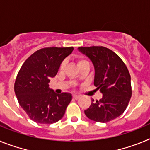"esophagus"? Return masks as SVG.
<instances>
[{
    "label": "esophagus",
    "instance_id": "1",
    "mask_svg": "<svg viewBox=\"0 0 150 150\" xmlns=\"http://www.w3.org/2000/svg\"><path fill=\"white\" fill-rule=\"evenodd\" d=\"M73 98H74V99H75V100H78V99H79L80 97H79V95H73Z\"/></svg>",
    "mask_w": 150,
    "mask_h": 150
}]
</instances>
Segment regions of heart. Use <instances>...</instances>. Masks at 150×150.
Instances as JSON below:
<instances>
[{
	"label": "heart",
	"mask_w": 150,
	"mask_h": 150,
	"mask_svg": "<svg viewBox=\"0 0 150 150\" xmlns=\"http://www.w3.org/2000/svg\"><path fill=\"white\" fill-rule=\"evenodd\" d=\"M84 62H86V61H85V60H79L78 61V65H80V64H82L83 63H84ZM64 65H65V64L64 63H62V65H61L60 67V69L61 70H62V69L64 67Z\"/></svg>",
	"instance_id": "obj_1"
}]
</instances>
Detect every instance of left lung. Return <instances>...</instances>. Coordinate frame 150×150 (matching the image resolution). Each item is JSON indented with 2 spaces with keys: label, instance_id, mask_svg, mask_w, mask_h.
<instances>
[{
  "label": "left lung",
  "instance_id": "left-lung-1",
  "mask_svg": "<svg viewBox=\"0 0 150 150\" xmlns=\"http://www.w3.org/2000/svg\"><path fill=\"white\" fill-rule=\"evenodd\" d=\"M95 67L94 84L103 94L99 100L91 99L85 114L91 120L107 122L125 110L132 97L131 76L126 65L114 52L104 46L79 47Z\"/></svg>",
  "mask_w": 150,
  "mask_h": 150
}]
</instances>
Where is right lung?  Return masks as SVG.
Returning a JSON list of instances; mask_svg holds the SVG:
<instances>
[{
    "mask_svg": "<svg viewBox=\"0 0 150 150\" xmlns=\"http://www.w3.org/2000/svg\"><path fill=\"white\" fill-rule=\"evenodd\" d=\"M74 47H47L38 50L24 62L14 85L18 104L30 120L40 124L59 121L72 99L71 93L56 94L50 88L61 64Z\"/></svg>",
    "mask_w": 150,
    "mask_h": 150,
    "instance_id": "add662e5",
    "label": "right lung"
}]
</instances>
